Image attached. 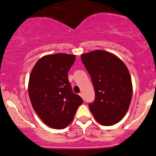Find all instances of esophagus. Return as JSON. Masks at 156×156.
I'll return each instance as SVG.
<instances>
[{"label": "esophagus", "instance_id": "obj_1", "mask_svg": "<svg viewBox=\"0 0 156 156\" xmlns=\"http://www.w3.org/2000/svg\"><path fill=\"white\" fill-rule=\"evenodd\" d=\"M79 95H80V97L83 98H84V97H83V93H80Z\"/></svg>", "mask_w": 156, "mask_h": 156}]
</instances>
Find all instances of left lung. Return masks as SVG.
<instances>
[{"label": "left lung", "mask_w": 156, "mask_h": 156, "mask_svg": "<svg viewBox=\"0 0 156 156\" xmlns=\"http://www.w3.org/2000/svg\"><path fill=\"white\" fill-rule=\"evenodd\" d=\"M95 91V100L88 104L95 119L104 126L119 122L125 116L133 96L129 70L116 55L104 50L81 55Z\"/></svg>", "instance_id": "1"}]
</instances>
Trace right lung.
Instances as JSON below:
<instances>
[{
  "label": "right lung",
  "mask_w": 156,
  "mask_h": 156,
  "mask_svg": "<svg viewBox=\"0 0 156 156\" xmlns=\"http://www.w3.org/2000/svg\"><path fill=\"white\" fill-rule=\"evenodd\" d=\"M76 55L57 53L37 61L29 81V96L37 115L54 129L66 128L73 120L78 106L83 102L73 92L68 72Z\"/></svg>",
  "instance_id": "right-lung-1"
}]
</instances>
